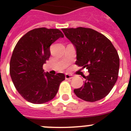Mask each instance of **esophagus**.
Masks as SVG:
<instances>
[{
	"mask_svg": "<svg viewBox=\"0 0 131 131\" xmlns=\"http://www.w3.org/2000/svg\"><path fill=\"white\" fill-rule=\"evenodd\" d=\"M65 77H66V79H71L73 78V75L66 73L65 75Z\"/></svg>",
	"mask_w": 131,
	"mask_h": 131,
	"instance_id": "34e87169",
	"label": "esophagus"
}]
</instances>
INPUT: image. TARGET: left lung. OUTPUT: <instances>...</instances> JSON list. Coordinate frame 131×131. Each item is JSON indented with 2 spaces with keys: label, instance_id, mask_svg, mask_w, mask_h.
Masks as SVG:
<instances>
[{
  "label": "left lung",
  "instance_id": "obj_1",
  "mask_svg": "<svg viewBox=\"0 0 131 131\" xmlns=\"http://www.w3.org/2000/svg\"><path fill=\"white\" fill-rule=\"evenodd\" d=\"M75 46V64L86 68L83 86L74 89L77 97L87 102L100 100L110 93L118 78L119 57L113 44L104 35L91 28L62 29Z\"/></svg>",
  "mask_w": 131,
  "mask_h": 131
}]
</instances>
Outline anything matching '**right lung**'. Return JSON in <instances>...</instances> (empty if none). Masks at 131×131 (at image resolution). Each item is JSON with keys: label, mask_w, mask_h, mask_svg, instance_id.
Wrapping results in <instances>:
<instances>
[{"label": "right lung", "mask_w": 131, "mask_h": 131, "mask_svg": "<svg viewBox=\"0 0 131 131\" xmlns=\"http://www.w3.org/2000/svg\"><path fill=\"white\" fill-rule=\"evenodd\" d=\"M64 36L58 29H34L16 44L10 62V74L16 90L33 104L50 101L65 80L63 73L51 75L42 69L50 56V47Z\"/></svg>", "instance_id": "right-lung-1"}]
</instances>
